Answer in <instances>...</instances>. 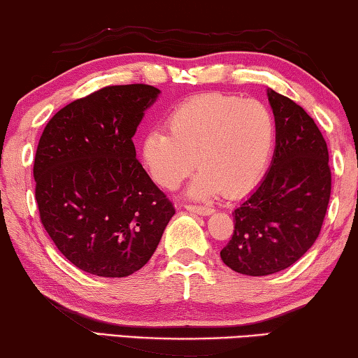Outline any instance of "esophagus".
<instances>
[{
	"mask_svg": "<svg viewBox=\"0 0 358 358\" xmlns=\"http://www.w3.org/2000/svg\"><path fill=\"white\" fill-rule=\"evenodd\" d=\"M185 209L190 210V213H195V214H200V215H209V214L214 213L213 208H206V206H192V204H187Z\"/></svg>",
	"mask_w": 358,
	"mask_h": 358,
	"instance_id": "34e87169",
	"label": "esophagus"
}]
</instances>
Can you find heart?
Listing matches in <instances>:
<instances>
[{"label": "heart", "mask_w": 358, "mask_h": 358, "mask_svg": "<svg viewBox=\"0 0 358 358\" xmlns=\"http://www.w3.org/2000/svg\"><path fill=\"white\" fill-rule=\"evenodd\" d=\"M166 125L168 133L145 134L141 155L152 179L168 190L200 166L187 189L198 200L249 190L265 171L278 130L265 103L225 93L185 99L171 110Z\"/></svg>", "instance_id": "b5f03b06"}]
</instances>
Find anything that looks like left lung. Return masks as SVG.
<instances>
[{
	"instance_id": "obj_1",
	"label": "left lung",
	"mask_w": 358,
	"mask_h": 358,
	"mask_svg": "<svg viewBox=\"0 0 358 358\" xmlns=\"http://www.w3.org/2000/svg\"><path fill=\"white\" fill-rule=\"evenodd\" d=\"M276 119L268 173L233 210L234 231L220 259L245 276H268L298 262L317 239L331 192L324 136L295 101L266 90Z\"/></svg>"
}]
</instances>
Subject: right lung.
I'll return each mask as SVG.
<instances>
[{
  "instance_id": "add662e5",
  "label": "right lung",
  "mask_w": 358,
  "mask_h": 358,
  "mask_svg": "<svg viewBox=\"0 0 358 358\" xmlns=\"http://www.w3.org/2000/svg\"><path fill=\"white\" fill-rule=\"evenodd\" d=\"M160 90L104 87L58 110L34 157L41 222L85 273L125 278L154 255L174 208L136 160L133 136Z\"/></svg>"
}]
</instances>
